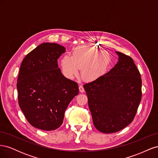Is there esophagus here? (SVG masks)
Segmentation results:
<instances>
[{
    "mask_svg": "<svg viewBox=\"0 0 158 158\" xmlns=\"http://www.w3.org/2000/svg\"><path fill=\"white\" fill-rule=\"evenodd\" d=\"M79 91L81 93L84 92V89L82 85H80V86H79Z\"/></svg>",
    "mask_w": 158,
    "mask_h": 158,
    "instance_id": "34e87169",
    "label": "esophagus"
}]
</instances>
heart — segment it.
Masks as SVG:
<instances>
[{
  "label": "heart",
  "instance_id": "1",
  "mask_svg": "<svg viewBox=\"0 0 158 158\" xmlns=\"http://www.w3.org/2000/svg\"><path fill=\"white\" fill-rule=\"evenodd\" d=\"M111 59L109 52L94 47L80 46L75 48L73 55H64L60 60L62 72L65 77L73 79L79 69L86 82H94L106 73Z\"/></svg>",
  "mask_w": 158,
  "mask_h": 158
}]
</instances>
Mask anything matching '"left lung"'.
Here are the masks:
<instances>
[{
	"instance_id": "left-lung-1",
	"label": "left lung",
	"mask_w": 158,
	"mask_h": 158,
	"mask_svg": "<svg viewBox=\"0 0 158 158\" xmlns=\"http://www.w3.org/2000/svg\"><path fill=\"white\" fill-rule=\"evenodd\" d=\"M114 67L99 79L85 84L93 123L103 133L128 126L135 117L142 98L140 74L131 57L120 52Z\"/></svg>"
}]
</instances>
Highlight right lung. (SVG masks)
Here are the masks:
<instances>
[{"instance_id": "add662e5", "label": "right lung", "mask_w": 158, "mask_h": 158, "mask_svg": "<svg viewBox=\"0 0 158 158\" xmlns=\"http://www.w3.org/2000/svg\"><path fill=\"white\" fill-rule=\"evenodd\" d=\"M55 43H43L20 66L17 89L20 109L31 125L54 131L63 124L65 110L79 92L78 84L65 78L57 60L66 52Z\"/></svg>"}]
</instances>
